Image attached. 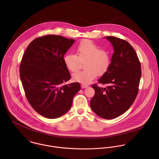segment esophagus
<instances>
[{
	"mask_svg": "<svg viewBox=\"0 0 159 159\" xmlns=\"http://www.w3.org/2000/svg\"><path fill=\"white\" fill-rule=\"evenodd\" d=\"M88 86H89L88 85H85V84H82V85H81V88H83V89H85V88H88Z\"/></svg>",
	"mask_w": 159,
	"mask_h": 159,
	"instance_id": "34e87169",
	"label": "esophagus"
}]
</instances>
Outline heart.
<instances>
[{
  "label": "heart",
  "instance_id": "b5f03b06",
  "mask_svg": "<svg viewBox=\"0 0 159 159\" xmlns=\"http://www.w3.org/2000/svg\"><path fill=\"white\" fill-rule=\"evenodd\" d=\"M84 70L73 75L75 81L83 84H89L97 75H104L111 64V56L108 51L99 49L98 46L89 40L81 41L76 48V55L67 54L64 57L66 68L71 72L76 71L80 62H84Z\"/></svg>",
  "mask_w": 159,
  "mask_h": 159
}]
</instances>
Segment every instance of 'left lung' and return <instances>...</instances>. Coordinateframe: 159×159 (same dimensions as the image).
<instances>
[{
  "label": "left lung",
  "instance_id": "1",
  "mask_svg": "<svg viewBox=\"0 0 159 159\" xmlns=\"http://www.w3.org/2000/svg\"><path fill=\"white\" fill-rule=\"evenodd\" d=\"M113 47L114 52L108 71L98 80L107 84L92 88L95 95L90 102L92 111L102 118L111 119L126 112L134 102L141 76V64L134 48L127 41L105 37Z\"/></svg>",
  "mask_w": 159,
  "mask_h": 159
}]
</instances>
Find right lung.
<instances>
[{"mask_svg": "<svg viewBox=\"0 0 159 159\" xmlns=\"http://www.w3.org/2000/svg\"><path fill=\"white\" fill-rule=\"evenodd\" d=\"M74 42L61 35H45L34 40L23 54L20 74L26 98L34 110L46 118L67 113L81 89L79 83L64 84L71 76L64 56Z\"/></svg>", "mask_w": 159, "mask_h": 159, "instance_id": "right-lung-1", "label": "right lung"}]
</instances>
